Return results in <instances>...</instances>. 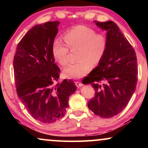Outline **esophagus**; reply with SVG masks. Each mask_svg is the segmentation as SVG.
<instances>
[{
    "label": "esophagus",
    "mask_w": 148,
    "mask_h": 148,
    "mask_svg": "<svg viewBox=\"0 0 148 148\" xmlns=\"http://www.w3.org/2000/svg\"><path fill=\"white\" fill-rule=\"evenodd\" d=\"M75 84H76V87H77V88H81V87H82V86H83L82 83L79 82V81H76V82H75Z\"/></svg>",
    "instance_id": "34e87169"
}]
</instances>
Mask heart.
I'll list each match as a JSON object with an SVG mask.
<instances>
[{
    "instance_id": "1",
    "label": "heart",
    "mask_w": 148,
    "mask_h": 148,
    "mask_svg": "<svg viewBox=\"0 0 148 148\" xmlns=\"http://www.w3.org/2000/svg\"><path fill=\"white\" fill-rule=\"evenodd\" d=\"M65 44L57 38L52 44L54 59L61 65L68 63L69 49L79 48L77 59L79 61L71 64L62 71L68 79H79L90 70L91 64H97L106 53L108 41L105 35L98 34L86 25H76L65 32L63 35Z\"/></svg>"
}]
</instances>
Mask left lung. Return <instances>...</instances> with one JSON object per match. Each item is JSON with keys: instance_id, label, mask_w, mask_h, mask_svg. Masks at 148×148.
Here are the masks:
<instances>
[{"instance_id": "obj_1", "label": "left lung", "mask_w": 148, "mask_h": 148, "mask_svg": "<svg viewBox=\"0 0 148 148\" xmlns=\"http://www.w3.org/2000/svg\"><path fill=\"white\" fill-rule=\"evenodd\" d=\"M94 23L106 30L108 46L102 60L83 81L95 90V96L88 103L89 109L98 116L109 118L123 111L135 92L137 58L116 23L112 21Z\"/></svg>"}]
</instances>
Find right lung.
I'll list each match as a JSON object with an SVG mask.
<instances>
[{
	"label": "right lung",
	"mask_w": 148,
	"mask_h": 148,
	"mask_svg": "<svg viewBox=\"0 0 148 148\" xmlns=\"http://www.w3.org/2000/svg\"><path fill=\"white\" fill-rule=\"evenodd\" d=\"M60 22L34 25L18 44L13 60L17 95L31 116L52 123L64 116L69 97L76 90L72 80L55 85L60 69L55 63L52 44Z\"/></svg>",
	"instance_id": "obj_1"
}]
</instances>
